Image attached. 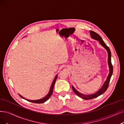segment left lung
<instances>
[{
    "label": "left lung",
    "mask_w": 124,
    "mask_h": 124,
    "mask_svg": "<svg viewBox=\"0 0 124 124\" xmlns=\"http://www.w3.org/2000/svg\"><path fill=\"white\" fill-rule=\"evenodd\" d=\"M90 33L91 34V37L93 39H96V40L99 41V42L101 45H102L106 49V50L107 51L108 56V63L109 68L110 71H109V75H108V77L107 78L106 80L105 81L103 85L101 88L100 90H99V91H98L95 93L92 94V95H83V94H82L79 92H78L76 90V89L72 86V89H73L74 92L78 96L83 98V99H85V100H90V99H92L95 98L98 96H100L101 95H102V93H104L107 90V89L108 87L110 78H111V77L112 76V74L113 73V66H112V65L111 63V54L110 49L109 48V47L106 45V44L104 43V42L103 41L102 38L100 37L99 34H98L97 33L94 32L93 31H90Z\"/></svg>",
    "instance_id": "8db88e82"
}]
</instances>
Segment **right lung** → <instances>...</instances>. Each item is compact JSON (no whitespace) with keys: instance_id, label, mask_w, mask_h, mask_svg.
I'll return each instance as SVG.
<instances>
[{"instance_id":"obj_1","label":"right lung","mask_w":124,"mask_h":124,"mask_svg":"<svg viewBox=\"0 0 124 124\" xmlns=\"http://www.w3.org/2000/svg\"><path fill=\"white\" fill-rule=\"evenodd\" d=\"M57 78V75H56L55 77V78H54V80L52 83V85H51V86L50 87V91H49V93L48 95L45 97H44L42 99H39V100H27V99H26L24 98L22 96H21V95H19L22 98H23L24 99H25L26 100L28 101H29V102H32V103H38V104H39V103H44L45 102V101H46L47 100L49 99V98H50L52 94L53 93V87H54V84H55V81L56 80V79Z\"/></svg>"}]
</instances>
